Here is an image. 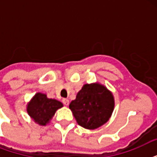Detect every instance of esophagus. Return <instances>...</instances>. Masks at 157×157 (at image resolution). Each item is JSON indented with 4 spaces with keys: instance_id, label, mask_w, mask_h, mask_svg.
Returning <instances> with one entry per match:
<instances>
[{
    "instance_id": "esophagus-1",
    "label": "esophagus",
    "mask_w": 157,
    "mask_h": 157,
    "mask_svg": "<svg viewBox=\"0 0 157 157\" xmlns=\"http://www.w3.org/2000/svg\"><path fill=\"white\" fill-rule=\"evenodd\" d=\"M63 104L65 105V106H67V105L69 104V100L67 98H63Z\"/></svg>"
}]
</instances>
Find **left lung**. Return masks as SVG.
<instances>
[{"label": "left lung", "instance_id": "1", "mask_svg": "<svg viewBox=\"0 0 157 157\" xmlns=\"http://www.w3.org/2000/svg\"><path fill=\"white\" fill-rule=\"evenodd\" d=\"M112 92L99 83L86 84L72 100L69 108L79 125L85 129H95L111 117L114 109Z\"/></svg>", "mask_w": 157, "mask_h": 157}]
</instances>
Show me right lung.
<instances>
[{
	"instance_id": "add662e5",
	"label": "right lung",
	"mask_w": 157,
	"mask_h": 157,
	"mask_svg": "<svg viewBox=\"0 0 157 157\" xmlns=\"http://www.w3.org/2000/svg\"><path fill=\"white\" fill-rule=\"evenodd\" d=\"M63 106L61 102L48 98L45 94L36 93L28 103L27 112L36 123L40 125H46L52 119L55 112Z\"/></svg>"
}]
</instances>
